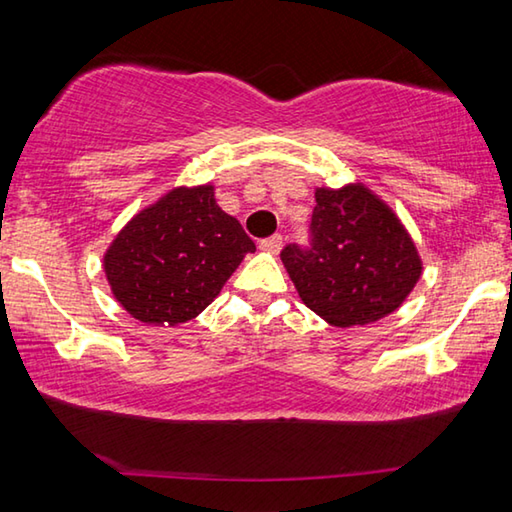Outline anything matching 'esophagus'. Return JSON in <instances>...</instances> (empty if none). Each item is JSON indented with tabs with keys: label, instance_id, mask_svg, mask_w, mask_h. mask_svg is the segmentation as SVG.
<instances>
[{
	"label": "esophagus",
	"instance_id": "esophagus-1",
	"mask_svg": "<svg viewBox=\"0 0 512 512\" xmlns=\"http://www.w3.org/2000/svg\"><path fill=\"white\" fill-rule=\"evenodd\" d=\"M280 248H282V237L280 235H273V237L259 241V250H264V253L277 255V253H280Z\"/></svg>",
	"mask_w": 512,
	"mask_h": 512
}]
</instances>
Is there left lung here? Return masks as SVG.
Segmentation results:
<instances>
[{"label":"left lung","instance_id":"8db88e82","mask_svg":"<svg viewBox=\"0 0 512 512\" xmlns=\"http://www.w3.org/2000/svg\"><path fill=\"white\" fill-rule=\"evenodd\" d=\"M309 246L280 257L302 302L334 327L368 325L395 311L422 262L395 212L361 183L318 187Z\"/></svg>","mask_w":512,"mask_h":512}]
</instances>
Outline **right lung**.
Masks as SVG:
<instances>
[{
	"label": "right lung",
	"mask_w": 512,
	"mask_h": 512,
	"mask_svg": "<svg viewBox=\"0 0 512 512\" xmlns=\"http://www.w3.org/2000/svg\"><path fill=\"white\" fill-rule=\"evenodd\" d=\"M255 244L212 185L176 187L124 225L103 255L112 296L133 318L178 325L219 296Z\"/></svg>",
	"instance_id": "add662e5"
}]
</instances>
